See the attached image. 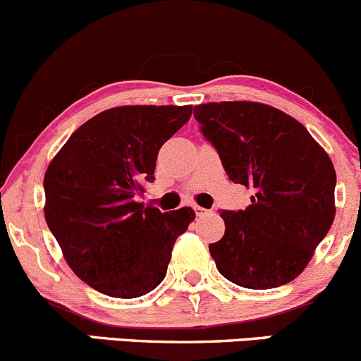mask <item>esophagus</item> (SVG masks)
<instances>
[{
    "label": "esophagus",
    "instance_id": "obj_1",
    "mask_svg": "<svg viewBox=\"0 0 361 361\" xmlns=\"http://www.w3.org/2000/svg\"><path fill=\"white\" fill-rule=\"evenodd\" d=\"M194 209H195V213H197L199 216H202V215H206V213H209L208 209H204V208H201V206H194Z\"/></svg>",
    "mask_w": 361,
    "mask_h": 361
}]
</instances>
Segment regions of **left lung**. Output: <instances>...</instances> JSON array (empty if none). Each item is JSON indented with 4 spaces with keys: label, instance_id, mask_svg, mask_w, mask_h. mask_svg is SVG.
<instances>
[{
    "label": "left lung",
    "instance_id": "8db88e82",
    "mask_svg": "<svg viewBox=\"0 0 361 361\" xmlns=\"http://www.w3.org/2000/svg\"><path fill=\"white\" fill-rule=\"evenodd\" d=\"M194 116L229 180L254 190L245 209L220 212L226 233L209 245L219 271L247 289L295 281L335 219L328 153L300 121L266 104H201Z\"/></svg>",
    "mask_w": 361,
    "mask_h": 361
}]
</instances>
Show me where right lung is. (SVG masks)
Segmentation results:
<instances>
[{
	"label": "right lung",
	"mask_w": 361,
	"mask_h": 361,
	"mask_svg": "<svg viewBox=\"0 0 361 361\" xmlns=\"http://www.w3.org/2000/svg\"><path fill=\"white\" fill-rule=\"evenodd\" d=\"M192 106H121L80 125L44 176L45 222L73 274L113 298H137L164 281L174 241L195 219L135 195L155 180L164 142Z\"/></svg>",
	"instance_id": "add662e5"
}]
</instances>
